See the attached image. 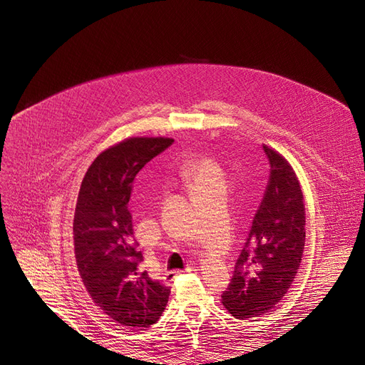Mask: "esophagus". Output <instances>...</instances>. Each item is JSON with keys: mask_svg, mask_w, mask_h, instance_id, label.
I'll list each match as a JSON object with an SVG mask.
<instances>
[{"mask_svg": "<svg viewBox=\"0 0 365 365\" xmlns=\"http://www.w3.org/2000/svg\"><path fill=\"white\" fill-rule=\"evenodd\" d=\"M190 271H193V268H189V269H185V271H170V272L165 274V280L172 282V280L176 277V275H181V274H184V272H190Z\"/></svg>", "mask_w": 365, "mask_h": 365, "instance_id": "34e87169", "label": "esophagus"}]
</instances>
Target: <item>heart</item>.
Segmentation results:
<instances>
[{"instance_id":"b5f03b06","label":"heart","mask_w":365,"mask_h":365,"mask_svg":"<svg viewBox=\"0 0 365 365\" xmlns=\"http://www.w3.org/2000/svg\"><path fill=\"white\" fill-rule=\"evenodd\" d=\"M181 176L193 195L227 189V173L224 168L210 155H197L187 160L181 168Z\"/></svg>"}]
</instances>
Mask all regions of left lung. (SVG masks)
Returning <instances> with one entry per match:
<instances>
[{
  "instance_id": "8db88e82",
  "label": "left lung",
  "mask_w": 365,
  "mask_h": 365,
  "mask_svg": "<svg viewBox=\"0 0 365 365\" xmlns=\"http://www.w3.org/2000/svg\"><path fill=\"white\" fill-rule=\"evenodd\" d=\"M271 164L269 181L254 216L222 304L239 319L269 312L289 291L300 269L306 212L300 181L282 153L263 145Z\"/></svg>"
}]
</instances>
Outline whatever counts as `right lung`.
<instances>
[{"mask_svg": "<svg viewBox=\"0 0 365 365\" xmlns=\"http://www.w3.org/2000/svg\"><path fill=\"white\" fill-rule=\"evenodd\" d=\"M173 143L168 137H129L98 153L88 168L73 220L77 271L93 302L130 330L158 322L170 289L138 268L129 213L132 181L153 157Z\"/></svg>", "mask_w": 365, "mask_h": 365, "instance_id": "add662e5", "label": "right lung"}]
</instances>
